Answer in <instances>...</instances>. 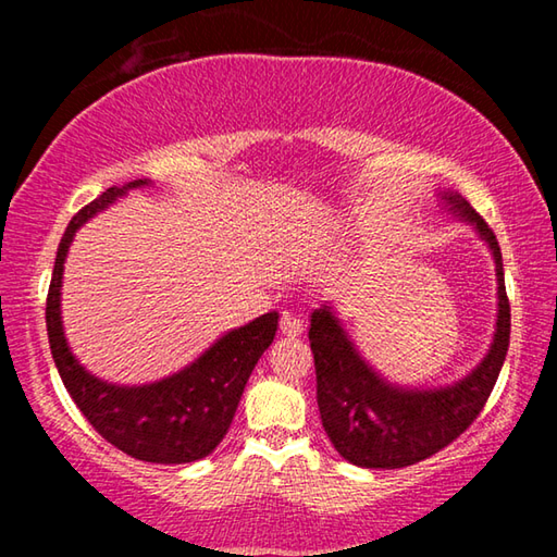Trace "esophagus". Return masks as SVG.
Here are the masks:
<instances>
[{
    "mask_svg": "<svg viewBox=\"0 0 557 557\" xmlns=\"http://www.w3.org/2000/svg\"><path fill=\"white\" fill-rule=\"evenodd\" d=\"M280 329H282V334H285V336H299L301 332H305V322H301L299 317L285 312V314H282Z\"/></svg>",
    "mask_w": 557,
    "mask_h": 557,
    "instance_id": "esophagus-1",
    "label": "esophagus"
}]
</instances>
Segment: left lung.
Returning <instances> with one entry per match:
<instances>
[{
  "instance_id": "obj_1",
  "label": "left lung",
  "mask_w": 557,
  "mask_h": 557,
  "mask_svg": "<svg viewBox=\"0 0 557 557\" xmlns=\"http://www.w3.org/2000/svg\"><path fill=\"white\" fill-rule=\"evenodd\" d=\"M442 211L474 228L496 268V322L492 344L474 369L437 388L403 385L358 351L332 301L309 317V344L317 369V403L334 449L363 469H400L428 459L465 432L482 412L506 361L511 307L506 299L504 260L494 231L465 196L440 188Z\"/></svg>"
}]
</instances>
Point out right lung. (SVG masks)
Returning a JSON list of instances; mask_svg holds the SVG:
<instances>
[{"label":"right lung","instance_id":"obj_1","mask_svg":"<svg viewBox=\"0 0 557 557\" xmlns=\"http://www.w3.org/2000/svg\"><path fill=\"white\" fill-rule=\"evenodd\" d=\"M145 186H152V182L135 178L125 186H110L96 201L73 215L55 252L49 299H46V329H49L53 363L65 391L110 445L154 465H188L209 457L221 445L238 410L245 383L258 358L275 338L280 314L268 312L221 334L203 354L166 379L122 385L90 373L73 354L63 332L61 287L65 258L83 223L110 209L122 196Z\"/></svg>","mask_w":557,"mask_h":557}]
</instances>
